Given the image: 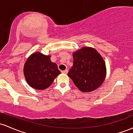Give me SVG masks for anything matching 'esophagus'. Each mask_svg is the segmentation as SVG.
I'll return each instance as SVG.
<instances>
[{"mask_svg":"<svg viewBox=\"0 0 133 133\" xmlns=\"http://www.w3.org/2000/svg\"><path fill=\"white\" fill-rule=\"evenodd\" d=\"M68 70L66 69V70H65L62 71V73H63V74H67V73H68Z\"/></svg>","mask_w":133,"mask_h":133,"instance_id":"obj_1","label":"esophagus"}]
</instances>
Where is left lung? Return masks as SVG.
Returning a JSON list of instances; mask_svg holds the SVG:
<instances>
[{
    "label": "left lung",
    "mask_w": 133,
    "mask_h": 133,
    "mask_svg": "<svg viewBox=\"0 0 133 133\" xmlns=\"http://www.w3.org/2000/svg\"><path fill=\"white\" fill-rule=\"evenodd\" d=\"M74 65L68 76L83 92L95 90L104 82L106 75L105 63L95 49L83 47L73 53Z\"/></svg>",
    "instance_id": "1"
}]
</instances>
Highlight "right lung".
I'll use <instances>...</instances> for the list:
<instances>
[{
    "mask_svg": "<svg viewBox=\"0 0 133 133\" xmlns=\"http://www.w3.org/2000/svg\"><path fill=\"white\" fill-rule=\"evenodd\" d=\"M50 55L36 52L28 58L24 66V75L28 84L37 90H44L51 85L61 74Z\"/></svg>",
    "mask_w": 133,
    "mask_h": 133,
    "instance_id": "add662e5",
    "label": "right lung"
}]
</instances>
